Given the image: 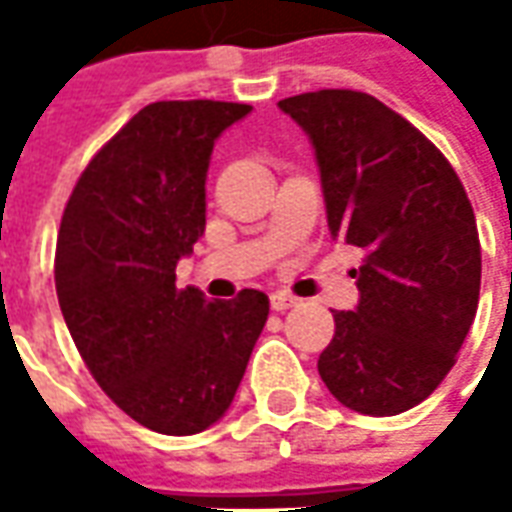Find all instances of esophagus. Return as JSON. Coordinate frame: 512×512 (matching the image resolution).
<instances>
[{"label":"esophagus","instance_id":"1","mask_svg":"<svg viewBox=\"0 0 512 512\" xmlns=\"http://www.w3.org/2000/svg\"><path fill=\"white\" fill-rule=\"evenodd\" d=\"M296 304H299V299H296V296H290V293H285V290L271 293V307H274L277 312L290 310V307H296Z\"/></svg>","mask_w":512,"mask_h":512}]
</instances>
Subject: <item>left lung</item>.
Returning a JSON list of instances; mask_svg holds the SVG:
<instances>
[{
    "instance_id": "1",
    "label": "left lung",
    "mask_w": 512,
    "mask_h": 512,
    "mask_svg": "<svg viewBox=\"0 0 512 512\" xmlns=\"http://www.w3.org/2000/svg\"><path fill=\"white\" fill-rule=\"evenodd\" d=\"M279 109L310 136L332 238L365 249L359 304L334 310L318 373L345 408L395 417L444 381L472 329V202L436 145L373 95L318 90Z\"/></svg>"
}]
</instances>
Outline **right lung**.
<instances>
[{"instance_id": "obj_1", "label": "right lung", "mask_w": 512, "mask_h": 512, "mask_svg": "<svg viewBox=\"0 0 512 512\" xmlns=\"http://www.w3.org/2000/svg\"><path fill=\"white\" fill-rule=\"evenodd\" d=\"M252 112L224 101L139 109L87 164L62 213L54 282L84 365L139 425L191 436L224 417L268 321L246 288L208 301L175 288L205 233L213 142Z\"/></svg>"}]
</instances>
